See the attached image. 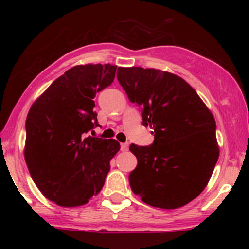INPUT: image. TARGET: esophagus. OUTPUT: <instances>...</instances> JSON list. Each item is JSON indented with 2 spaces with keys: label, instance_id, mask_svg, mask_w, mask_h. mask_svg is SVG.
<instances>
[{
  "label": "esophagus",
  "instance_id": "34e87169",
  "mask_svg": "<svg viewBox=\"0 0 249 249\" xmlns=\"http://www.w3.org/2000/svg\"><path fill=\"white\" fill-rule=\"evenodd\" d=\"M121 150L123 151V152H125V151L128 150V144H127V142H124V144L121 145Z\"/></svg>",
  "mask_w": 249,
  "mask_h": 249
}]
</instances>
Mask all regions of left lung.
<instances>
[{
  "mask_svg": "<svg viewBox=\"0 0 249 249\" xmlns=\"http://www.w3.org/2000/svg\"><path fill=\"white\" fill-rule=\"evenodd\" d=\"M117 78L132 103L142 107V125L152 128L153 144L130 151L137 167L131 190L145 204L174 210L204 191L219 158L215 119L181 77L157 69L118 68Z\"/></svg>",
  "mask_w": 249,
  "mask_h": 249,
  "instance_id": "obj_1",
  "label": "left lung"
}]
</instances>
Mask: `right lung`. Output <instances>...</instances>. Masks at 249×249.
Returning a JSON list of instances; mask_svg holds the SVG:
<instances>
[{"label":"right lung","instance_id":"right-lung-1","mask_svg":"<svg viewBox=\"0 0 249 249\" xmlns=\"http://www.w3.org/2000/svg\"><path fill=\"white\" fill-rule=\"evenodd\" d=\"M116 65H76L31 105L25 122L24 159L47 199L63 207L88 204L104 186L121 145L87 136L98 126L96 93L113 82Z\"/></svg>","mask_w":249,"mask_h":249}]
</instances>
